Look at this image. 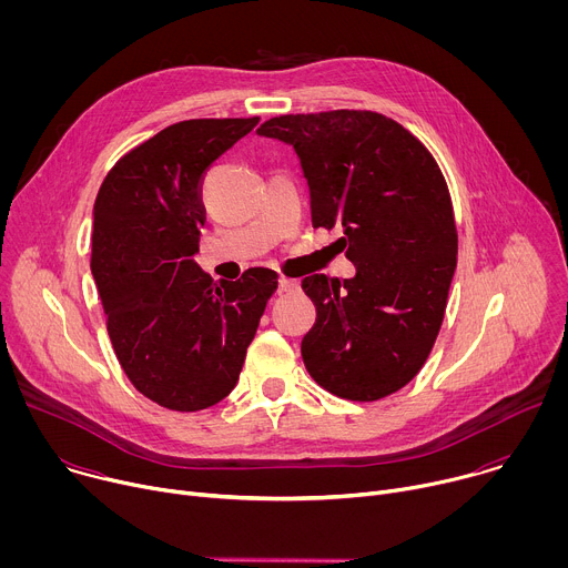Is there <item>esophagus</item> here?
<instances>
[{"label":"esophagus","instance_id":"obj_1","mask_svg":"<svg viewBox=\"0 0 568 568\" xmlns=\"http://www.w3.org/2000/svg\"><path fill=\"white\" fill-rule=\"evenodd\" d=\"M298 287V283L294 278H287V276H281L278 278V290L281 292H294Z\"/></svg>","mask_w":568,"mask_h":568}]
</instances>
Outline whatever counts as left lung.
<instances>
[{
  "instance_id": "8db88e82",
  "label": "left lung",
  "mask_w": 568,
  "mask_h": 568,
  "mask_svg": "<svg viewBox=\"0 0 568 568\" xmlns=\"http://www.w3.org/2000/svg\"><path fill=\"white\" fill-rule=\"evenodd\" d=\"M258 132L290 143L310 186L312 226L337 229L355 278L301 281L316 307L301 355L337 397L382 399L427 362L445 318L458 233L447 182L425 143L371 110L283 114Z\"/></svg>"
}]
</instances>
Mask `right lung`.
I'll return each instance as SVG.
<instances>
[{
    "label": "right lung",
    "mask_w": 568,
    "mask_h": 568,
    "mask_svg": "<svg viewBox=\"0 0 568 568\" xmlns=\"http://www.w3.org/2000/svg\"><path fill=\"white\" fill-rule=\"evenodd\" d=\"M256 123H173L125 152L94 202L92 274L112 348L132 386L171 412H202L233 390L278 287L265 267L213 283L193 261L204 175Z\"/></svg>",
    "instance_id": "1"
}]
</instances>
